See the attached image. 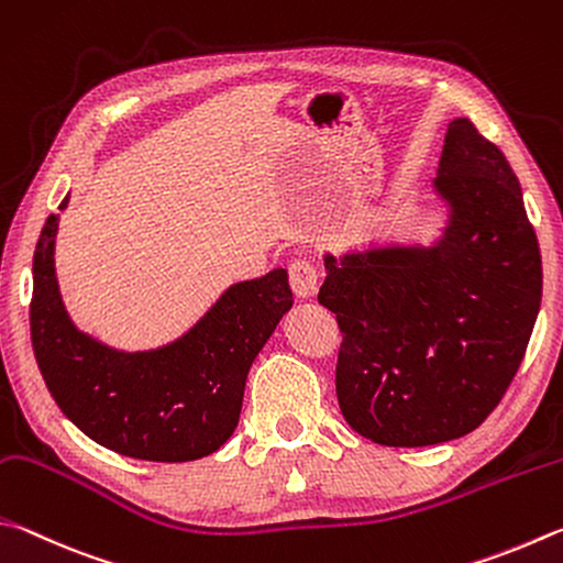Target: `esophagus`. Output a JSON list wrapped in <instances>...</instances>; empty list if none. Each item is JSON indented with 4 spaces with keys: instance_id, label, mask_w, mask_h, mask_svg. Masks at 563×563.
Instances as JSON below:
<instances>
[{
    "instance_id": "esophagus-1",
    "label": "esophagus",
    "mask_w": 563,
    "mask_h": 563,
    "mask_svg": "<svg viewBox=\"0 0 563 563\" xmlns=\"http://www.w3.org/2000/svg\"><path fill=\"white\" fill-rule=\"evenodd\" d=\"M289 284L299 299H311L319 291V269L311 260H294L289 264Z\"/></svg>"
}]
</instances>
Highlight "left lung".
<instances>
[{
  "label": "left lung",
  "instance_id": "obj_1",
  "mask_svg": "<svg viewBox=\"0 0 563 563\" xmlns=\"http://www.w3.org/2000/svg\"><path fill=\"white\" fill-rule=\"evenodd\" d=\"M435 190L450 224L435 246L327 254L319 303L343 333V418L386 448L467 435L505 398L541 303V254L507 157L470 118L450 123Z\"/></svg>",
  "mask_w": 563,
  "mask_h": 563
}]
</instances>
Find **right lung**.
Returning <instances> with one entry per match:
<instances>
[{
  "instance_id": "add662e5",
  "label": "right lung",
  "mask_w": 563,
  "mask_h": 563,
  "mask_svg": "<svg viewBox=\"0 0 563 563\" xmlns=\"http://www.w3.org/2000/svg\"><path fill=\"white\" fill-rule=\"evenodd\" d=\"M56 230L58 214H48L29 303L34 356L56 406L125 457L187 462L220 450L240 422L252 361L294 303L287 272L234 284L170 346L121 353L68 321L54 274Z\"/></svg>"
}]
</instances>
